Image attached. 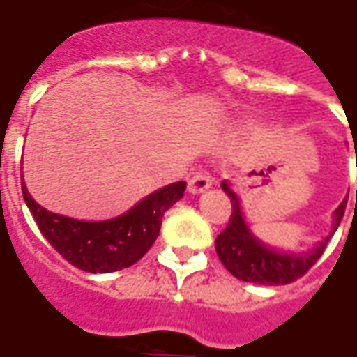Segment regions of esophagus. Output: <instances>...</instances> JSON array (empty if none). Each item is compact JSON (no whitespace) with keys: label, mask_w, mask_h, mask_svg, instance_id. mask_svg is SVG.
Instances as JSON below:
<instances>
[{"label":"esophagus","mask_w":357,"mask_h":357,"mask_svg":"<svg viewBox=\"0 0 357 357\" xmlns=\"http://www.w3.org/2000/svg\"><path fill=\"white\" fill-rule=\"evenodd\" d=\"M213 184V178L207 171L197 169L194 175L188 178V192L190 194H202L204 190H207Z\"/></svg>","instance_id":"esophagus-1"}]
</instances>
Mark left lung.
<instances>
[{
	"instance_id": "left-lung-1",
	"label": "left lung",
	"mask_w": 357,
	"mask_h": 357,
	"mask_svg": "<svg viewBox=\"0 0 357 357\" xmlns=\"http://www.w3.org/2000/svg\"><path fill=\"white\" fill-rule=\"evenodd\" d=\"M220 186L232 199V215L225 230L215 239L218 259L225 264L226 270L238 280L259 283V285H287L306 274L319 261L327 241L339 228L340 220L344 217L346 202H348L346 197L339 205V209L335 211V225H333L331 234L319 245L303 255L282 253V251H274L270 247L262 245L261 241L249 232V226L245 225L243 215H241L238 196L234 194V190L228 186L226 181Z\"/></svg>"
}]
</instances>
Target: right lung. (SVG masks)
<instances>
[{
    "label": "right lung",
    "mask_w": 357,
    "mask_h": 357,
    "mask_svg": "<svg viewBox=\"0 0 357 357\" xmlns=\"http://www.w3.org/2000/svg\"><path fill=\"white\" fill-rule=\"evenodd\" d=\"M184 190L186 182H173L144 197L121 217L85 222L41 207L22 181V196L43 238L62 259L91 274H108L140 261L160 234L163 213L184 196Z\"/></svg>",
    "instance_id": "1"
}]
</instances>
